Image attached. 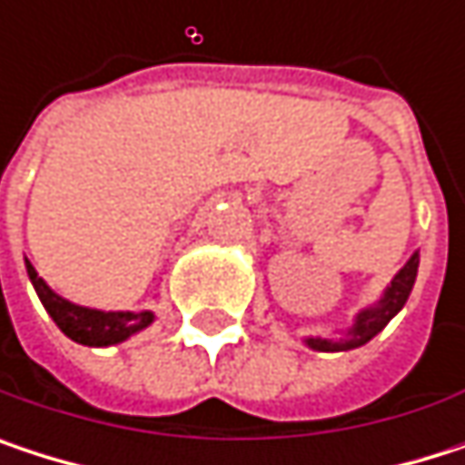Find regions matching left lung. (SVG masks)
I'll return each mask as SVG.
<instances>
[{
    "mask_svg": "<svg viewBox=\"0 0 465 465\" xmlns=\"http://www.w3.org/2000/svg\"><path fill=\"white\" fill-rule=\"evenodd\" d=\"M420 266V252L415 250L410 255V261L396 272V277L391 280V285L382 291V296L371 304V307H363L352 323L341 331H333L328 336H307L304 344L310 350H318V352H347V350H355L366 341H371L385 325L391 323L407 304L412 288H415V277H418Z\"/></svg>",
    "mask_w": 465,
    "mask_h": 465,
    "instance_id": "obj_1",
    "label": "left lung"
}]
</instances>
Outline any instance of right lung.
<instances>
[{
  "mask_svg": "<svg viewBox=\"0 0 465 465\" xmlns=\"http://www.w3.org/2000/svg\"><path fill=\"white\" fill-rule=\"evenodd\" d=\"M26 274L47 310V315L53 318V323L58 325L72 341L77 344H88V347H110V344H121L129 336L140 333L142 328L155 321V315L150 310L142 312H104V310H91V307H80L72 304L69 299L58 296L45 280L37 274V269L32 266V261L26 258Z\"/></svg>",
  "mask_w": 465,
  "mask_h": 465,
  "instance_id": "right-lung-1",
  "label": "right lung"
}]
</instances>
